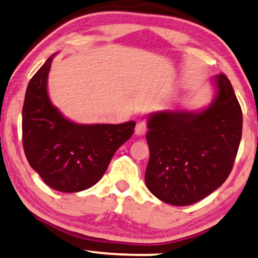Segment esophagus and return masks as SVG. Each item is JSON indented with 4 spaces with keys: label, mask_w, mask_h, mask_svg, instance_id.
Here are the masks:
<instances>
[{
    "label": "esophagus",
    "mask_w": 258,
    "mask_h": 258,
    "mask_svg": "<svg viewBox=\"0 0 258 258\" xmlns=\"http://www.w3.org/2000/svg\"><path fill=\"white\" fill-rule=\"evenodd\" d=\"M146 130H148V127H146V123L145 121H138L136 125V135L137 136H144L146 133Z\"/></svg>",
    "instance_id": "1"
}]
</instances>
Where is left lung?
<instances>
[{
    "label": "left lung",
    "instance_id": "1",
    "mask_svg": "<svg viewBox=\"0 0 258 258\" xmlns=\"http://www.w3.org/2000/svg\"><path fill=\"white\" fill-rule=\"evenodd\" d=\"M213 84L216 96L206 108L149 115L145 183L163 202L195 204L219 188L232 170L242 138V108L224 74L214 76Z\"/></svg>",
    "mask_w": 258,
    "mask_h": 258
}]
</instances>
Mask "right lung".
<instances>
[{
  "instance_id": "1",
  "label": "right lung",
  "mask_w": 258,
  "mask_h": 258,
  "mask_svg": "<svg viewBox=\"0 0 258 258\" xmlns=\"http://www.w3.org/2000/svg\"><path fill=\"white\" fill-rule=\"evenodd\" d=\"M54 56L28 83L22 107V143L29 165L48 187L76 193L99 182L116 150L131 138L136 122L84 125L65 118L47 93Z\"/></svg>"
}]
</instances>
